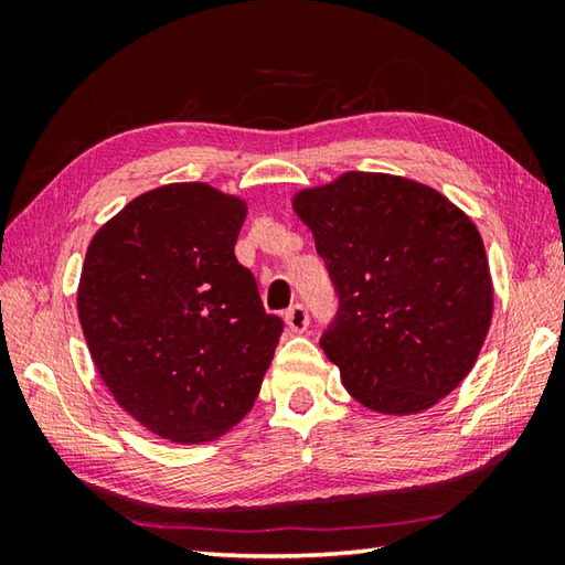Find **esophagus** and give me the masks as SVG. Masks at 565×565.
<instances>
[{
    "mask_svg": "<svg viewBox=\"0 0 565 565\" xmlns=\"http://www.w3.org/2000/svg\"><path fill=\"white\" fill-rule=\"evenodd\" d=\"M284 320H286V326H289L291 332H306V328H308V310H306V306H301V303L291 306L289 310H286Z\"/></svg>",
    "mask_w": 565,
    "mask_h": 565,
    "instance_id": "34e87169",
    "label": "esophagus"
}]
</instances>
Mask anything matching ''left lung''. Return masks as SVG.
Here are the masks:
<instances>
[{"label":"left lung","instance_id":"left-lung-1","mask_svg":"<svg viewBox=\"0 0 565 565\" xmlns=\"http://www.w3.org/2000/svg\"><path fill=\"white\" fill-rule=\"evenodd\" d=\"M294 211L340 298L320 347L352 398L411 415L459 386L493 318L473 221L437 189L379 172L298 191Z\"/></svg>","mask_w":565,"mask_h":565}]
</instances>
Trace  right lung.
Segmentation results:
<instances>
[{"mask_svg":"<svg viewBox=\"0 0 565 565\" xmlns=\"http://www.w3.org/2000/svg\"><path fill=\"white\" fill-rule=\"evenodd\" d=\"M247 203L201 182L146 191L92 237L77 313L106 388L170 441L225 435L284 332L235 257Z\"/></svg>","mask_w":565,"mask_h":565,"instance_id":"add662e5","label":"right lung"}]
</instances>
